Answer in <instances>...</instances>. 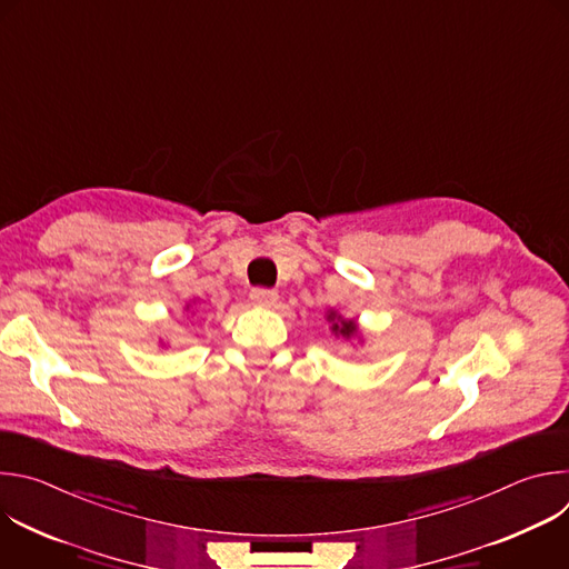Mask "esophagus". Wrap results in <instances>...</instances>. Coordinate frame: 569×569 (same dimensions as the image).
<instances>
[{
	"label": "esophagus",
	"mask_w": 569,
	"mask_h": 569,
	"mask_svg": "<svg viewBox=\"0 0 569 569\" xmlns=\"http://www.w3.org/2000/svg\"><path fill=\"white\" fill-rule=\"evenodd\" d=\"M250 299H252L254 306L268 308V306H274V303H277L279 295H277L274 290H268V288H254V290L250 292Z\"/></svg>",
	"instance_id": "1"
}]
</instances>
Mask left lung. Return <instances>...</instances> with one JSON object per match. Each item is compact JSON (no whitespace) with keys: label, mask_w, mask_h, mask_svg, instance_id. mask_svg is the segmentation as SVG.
<instances>
[{"label":"left lung","mask_w":569,"mask_h":569,"mask_svg":"<svg viewBox=\"0 0 569 569\" xmlns=\"http://www.w3.org/2000/svg\"><path fill=\"white\" fill-rule=\"evenodd\" d=\"M327 319L331 321V331L336 333V336H342V338H353V336H358V327H356V321L353 319H342L336 310H331L329 315H327Z\"/></svg>","instance_id":"left-lung-1"}]
</instances>
